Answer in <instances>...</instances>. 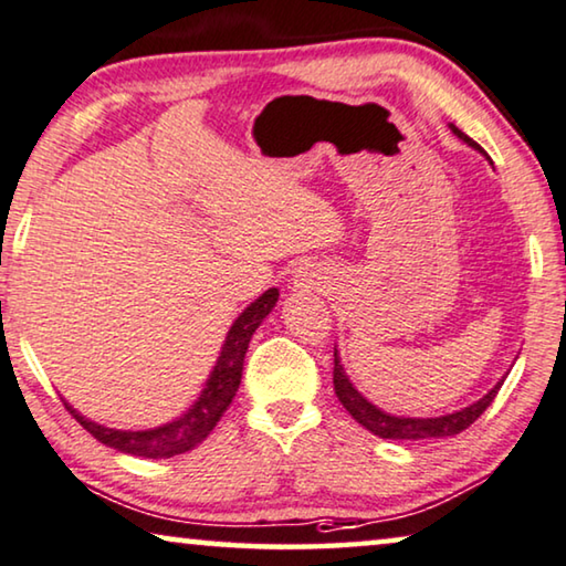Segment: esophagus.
Masks as SVG:
<instances>
[{
	"instance_id": "34e87169",
	"label": "esophagus",
	"mask_w": 566,
	"mask_h": 566,
	"mask_svg": "<svg viewBox=\"0 0 566 566\" xmlns=\"http://www.w3.org/2000/svg\"><path fill=\"white\" fill-rule=\"evenodd\" d=\"M315 284H319V274L315 272V269H310V266H300L297 272H294V276H292L294 290H310V286H315Z\"/></svg>"
}]
</instances>
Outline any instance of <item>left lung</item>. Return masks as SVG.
<instances>
[{
	"label": "left lung",
	"instance_id": "8db88e82",
	"mask_svg": "<svg viewBox=\"0 0 566 566\" xmlns=\"http://www.w3.org/2000/svg\"><path fill=\"white\" fill-rule=\"evenodd\" d=\"M450 132L462 142V145H468L475 151H483V149H480L478 142H472L468 134L460 132L454 124H450ZM333 386H335L337 401H340L345 411H348V415L356 419L358 424H364L370 434L381 437V440H440V437L460 434L462 429H468L472 421L483 415V411L491 407L495 394H499V389L503 386V378L485 396H480L478 401L468 403V407L452 411V415H442V417H396V415H389V411L378 409L374 401H368L366 396L360 394L356 386H353L350 376L345 374V368L340 364V353H337V348H335Z\"/></svg>",
	"mask_w": 566,
	"mask_h": 566
}]
</instances>
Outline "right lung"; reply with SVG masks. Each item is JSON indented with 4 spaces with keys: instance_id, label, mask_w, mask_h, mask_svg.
Segmentation results:
<instances>
[{
    "instance_id": "add662e5",
    "label": "right lung",
    "mask_w": 566,
    "mask_h": 566,
    "mask_svg": "<svg viewBox=\"0 0 566 566\" xmlns=\"http://www.w3.org/2000/svg\"><path fill=\"white\" fill-rule=\"evenodd\" d=\"M276 300H280V290L272 286L261 297H256L251 305L243 307L239 317L233 319V325L226 333V340L218 353L216 366L206 378V386L198 394V399L182 411L180 417L159 427L149 429H116L98 424V421L83 417L78 409H73L71 403H65V409L78 419V424L96 437L98 442L112 447L116 452L124 454H137V458H175L198 447L206 437L213 432L218 419L223 417V411L229 409L235 391L241 386L243 376V358H247L249 343L254 337L256 327L264 323V317L274 310Z\"/></svg>"
}]
</instances>
